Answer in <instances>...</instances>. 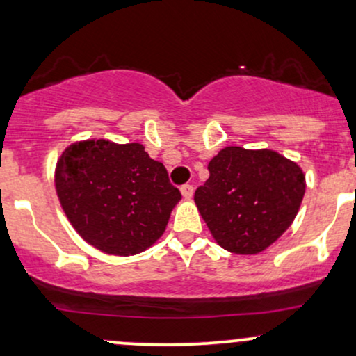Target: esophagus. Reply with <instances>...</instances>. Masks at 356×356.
<instances>
[{"instance_id": "1", "label": "esophagus", "mask_w": 356, "mask_h": 356, "mask_svg": "<svg viewBox=\"0 0 356 356\" xmlns=\"http://www.w3.org/2000/svg\"><path fill=\"white\" fill-rule=\"evenodd\" d=\"M179 191H181V195H183V198L185 200H190L191 197H193V186L191 185H183L181 188H179Z\"/></svg>"}]
</instances>
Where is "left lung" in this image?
I'll return each instance as SVG.
<instances>
[{
    "mask_svg": "<svg viewBox=\"0 0 356 356\" xmlns=\"http://www.w3.org/2000/svg\"><path fill=\"white\" fill-rule=\"evenodd\" d=\"M209 171L195 203L211 237L229 252H262L296 218L306 178L277 151L227 146L210 159Z\"/></svg>",
    "mask_w": 356,
    "mask_h": 356,
    "instance_id": "1",
    "label": "left lung"
}]
</instances>
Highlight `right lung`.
<instances>
[{
    "label": "right lung",
    "mask_w": 356,
    "mask_h": 356,
    "mask_svg": "<svg viewBox=\"0 0 356 356\" xmlns=\"http://www.w3.org/2000/svg\"><path fill=\"white\" fill-rule=\"evenodd\" d=\"M63 213L89 245L109 255L145 252L165 234L181 193L139 143H72L55 166Z\"/></svg>",
    "instance_id": "add662e5"
}]
</instances>
